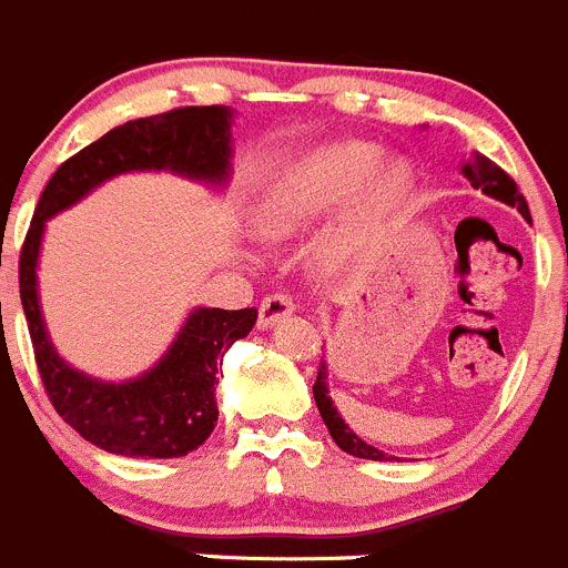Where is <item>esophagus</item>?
I'll use <instances>...</instances> for the list:
<instances>
[{
  "label": "esophagus",
  "mask_w": 568,
  "mask_h": 568,
  "mask_svg": "<svg viewBox=\"0 0 568 568\" xmlns=\"http://www.w3.org/2000/svg\"><path fill=\"white\" fill-rule=\"evenodd\" d=\"M293 312V298H287V295H270V298H264L262 306H258V329H273L281 318H287Z\"/></svg>",
  "instance_id": "34e87169"
}]
</instances>
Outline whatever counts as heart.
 <instances>
[{
    "mask_svg": "<svg viewBox=\"0 0 568 568\" xmlns=\"http://www.w3.org/2000/svg\"><path fill=\"white\" fill-rule=\"evenodd\" d=\"M361 140H337L304 154L281 171L256 205V227L264 239L284 242L310 231L341 207L312 247L318 270L335 273L372 247L379 231L414 191V165L403 158H376Z\"/></svg>",
    "mask_w": 568,
    "mask_h": 568,
    "instance_id": "obj_1",
    "label": "heart"
}]
</instances>
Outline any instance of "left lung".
<instances>
[{"mask_svg": "<svg viewBox=\"0 0 568 568\" xmlns=\"http://www.w3.org/2000/svg\"><path fill=\"white\" fill-rule=\"evenodd\" d=\"M462 174H465V180L470 182L473 189H478L481 194L493 196V200L504 202V205L518 207V213H521L524 220H529L527 200H524V194H518L515 182L509 180V176L504 174L496 163H490V160L481 158V154H473V158H467L465 163H462ZM312 394H315V405H318V410H321V419L326 423L332 439H335V445L341 447V450H346L348 456H357V459L392 462V456L383 454V450H377V447L368 445V442H363L355 430L348 428L346 419L337 414L335 403H332V397H329V366H326V361H321L318 379H315V386H312Z\"/></svg>", "mask_w": 568, "mask_h": 568, "instance_id": "8db88e82", "label": "left lung"}]
</instances>
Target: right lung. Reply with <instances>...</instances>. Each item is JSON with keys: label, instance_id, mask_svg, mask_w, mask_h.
Masks as SVG:
<instances>
[{"label": "right lung", "instance_id": "add662e5", "mask_svg": "<svg viewBox=\"0 0 568 568\" xmlns=\"http://www.w3.org/2000/svg\"><path fill=\"white\" fill-rule=\"evenodd\" d=\"M233 109L185 106L138 118L59 165L44 185L22 258L19 293L47 397L67 425L114 456L176 459L202 445L220 419L216 386L227 348L256 326V306H194L171 346L138 377L98 379L70 366L50 341L39 301V256L47 220L67 211L98 185L132 171H171L207 189L225 191L233 160Z\"/></svg>", "mask_w": 568, "mask_h": 568}]
</instances>
